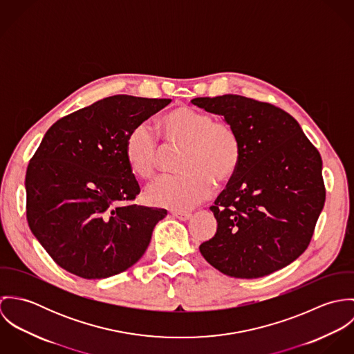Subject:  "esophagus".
<instances>
[{"instance_id": "obj_1", "label": "esophagus", "mask_w": 354, "mask_h": 354, "mask_svg": "<svg viewBox=\"0 0 354 354\" xmlns=\"http://www.w3.org/2000/svg\"><path fill=\"white\" fill-rule=\"evenodd\" d=\"M171 215H173L174 218L180 219V221H188V219L192 216V214H191V212H187V211H173Z\"/></svg>"}]
</instances>
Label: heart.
I'll use <instances>...</instances> for the list:
<instances>
[{
    "instance_id": "1",
    "label": "heart",
    "mask_w": 354,
    "mask_h": 354,
    "mask_svg": "<svg viewBox=\"0 0 354 354\" xmlns=\"http://www.w3.org/2000/svg\"><path fill=\"white\" fill-rule=\"evenodd\" d=\"M158 132L165 146L183 147L178 176L160 177L146 189L149 204L174 211L188 209L207 199L214 183H229L241 162V140L236 129L223 121L188 106L176 107L160 117ZM162 150L146 124L133 128L125 139L124 155L129 170L150 178Z\"/></svg>"
}]
</instances>
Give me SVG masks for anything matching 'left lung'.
I'll list each match as a JSON object with an SVG mask.
<instances>
[{"label":"left lung","mask_w":354,"mask_h":354,"mask_svg":"<svg viewBox=\"0 0 354 354\" xmlns=\"http://www.w3.org/2000/svg\"><path fill=\"white\" fill-rule=\"evenodd\" d=\"M241 140V162L209 209L215 236L199 247L225 275L252 279L295 261L306 250L326 201L322 158L286 111L241 95L195 98Z\"/></svg>","instance_id":"1"}]
</instances>
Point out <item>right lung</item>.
<instances>
[{
    "instance_id": "add662e5",
    "label": "right lung",
    "mask_w": 354,
    "mask_h": 354,
    "mask_svg": "<svg viewBox=\"0 0 354 354\" xmlns=\"http://www.w3.org/2000/svg\"><path fill=\"white\" fill-rule=\"evenodd\" d=\"M171 100L114 95L53 124L26 173L27 221L64 270L102 279L146 252L163 208L128 204L140 188L124 145L129 132Z\"/></svg>"
}]
</instances>
